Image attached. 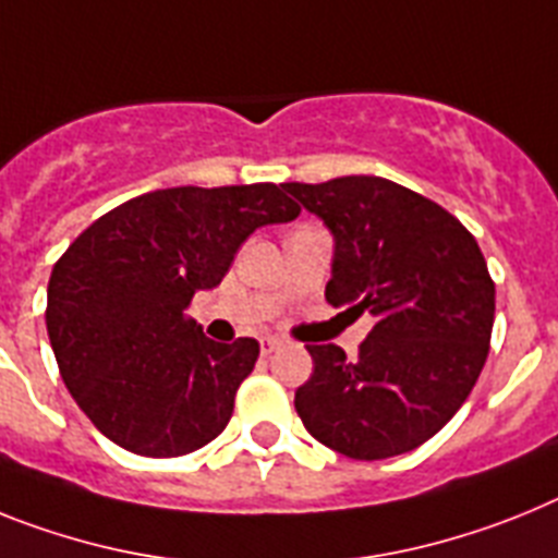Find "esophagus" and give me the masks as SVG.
<instances>
[{
  "label": "esophagus",
  "instance_id": "obj_1",
  "mask_svg": "<svg viewBox=\"0 0 558 558\" xmlns=\"http://www.w3.org/2000/svg\"><path fill=\"white\" fill-rule=\"evenodd\" d=\"M279 347H282V338H276V336H265L259 341L262 355H270V352H276V350H279Z\"/></svg>",
  "mask_w": 558,
  "mask_h": 558
}]
</instances>
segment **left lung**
<instances>
[{"label": "left lung", "mask_w": 558, "mask_h": 558, "mask_svg": "<svg viewBox=\"0 0 558 558\" xmlns=\"http://www.w3.org/2000/svg\"><path fill=\"white\" fill-rule=\"evenodd\" d=\"M284 192L336 240L327 302L375 318L355 361L307 344L299 417L352 460L407 454L454 417L488 359L494 282L483 251L446 208L392 180L352 174Z\"/></svg>", "instance_id": "left-lung-1"}]
</instances>
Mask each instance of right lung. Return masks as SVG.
Wrapping results in <instances>:
<instances>
[{"mask_svg": "<svg viewBox=\"0 0 558 558\" xmlns=\"http://www.w3.org/2000/svg\"><path fill=\"white\" fill-rule=\"evenodd\" d=\"M299 206L282 185L157 189L93 222L56 262L47 336L93 426L143 457H180L220 435L259 341L217 344L185 316L262 226Z\"/></svg>", "mask_w": 558, "mask_h": 558, "instance_id": "right-lung-1", "label": "right lung"}]
</instances>
